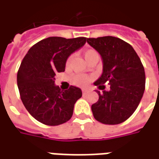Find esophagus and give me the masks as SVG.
<instances>
[{
    "instance_id": "obj_1",
    "label": "esophagus",
    "mask_w": 159,
    "mask_h": 159,
    "mask_svg": "<svg viewBox=\"0 0 159 159\" xmlns=\"http://www.w3.org/2000/svg\"><path fill=\"white\" fill-rule=\"evenodd\" d=\"M82 92H83V94H86L87 92H89V90H87V89H83Z\"/></svg>"
}]
</instances>
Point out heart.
Wrapping results in <instances>:
<instances>
[{
	"label": "heart",
	"instance_id": "1",
	"mask_svg": "<svg viewBox=\"0 0 159 159\" xmlns=\"http://www.w3.org/2000/svg\"><path fill=\"white\" fill-rule=\"evenodd\" d=\"M84 58L86 60V62H89L94 58H99V55L97 53V51H95L94 49H89L86 50L84 52ZM72 59L73 57L69 56L66 61V67L70 66L72 62ZM91 80V77L90 75H81V74H78V75H74L71 78L72 83L75 85H78V86H81V87H84L86 86Z\"/></svg>",
	"mask_w": 159,
	"mask_h": 159
}]
</instances>
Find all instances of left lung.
Here are the masks:
<instances>
[{"instance_id":"obj_1","label":"left lung","mask_w":159,"mask_h":159,"mask_svg":"<svg viewBox=\"0 0 159 159\" xmlns=\"http://www.w3.org/2000/svg\"><path fill=\"white\" fill-rule=\"evenodd\" d=\"M89 45L100 53L103 62L101 77L94 84L99 99L91 111L98 122L119 125L131 116L137 108L145 91L144 67L129 43L113 36L88 38ZM104 84H110L105 90Z\"/></svg>"}]
</instances>
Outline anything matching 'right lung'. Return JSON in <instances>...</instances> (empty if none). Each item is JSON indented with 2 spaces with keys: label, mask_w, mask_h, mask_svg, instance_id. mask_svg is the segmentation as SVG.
<instances>
[{
  "label": "right lung",
  "mask_w": 159,
  "mask_h": 159,
  "mask_svg": "<svg viewBox=\"0 0 159 159\" xmlns=\"http://www.w3.org/2000/svg\"><path fill=\"white\" fill-rule=\"evenodd\" d=\"M85 42V37H48L34 44L23 59L17 75L18 91L25 108L39 122L56 126L71 119L82 91L73 85L61 91L55 75L64 72L68 57Z\"/></svg>",
  "instance_id": "1"
}]
</instances>
